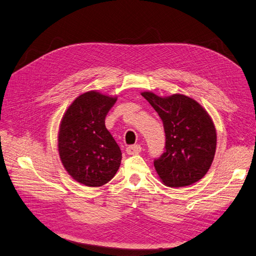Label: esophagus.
<instances>
[{
  "label": "esophagus",
  "instance_id": "esophagus-1",
  "mask_svg": "<svg viewBox=\"0 0 256 256\" xmlns=\"http://www.w3.org/2000/svg\"><path fill=\"white\" fill-rule=\"evenodd\" d=\"M141 150H142V148H141V145H139V144L130 145V146H128L126 148V152H127L128 155H136V154H139Z\"/></svg>",
  "mask_w": 256,
  "mask_h": 256
}]
</instances>
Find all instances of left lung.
Listing matches in <instances>:
<instances>
[{"label": "left lung", "mask_w": 256, "mask_h": 256, "mask_svg": "<svg viewBox=\"0 0 256 256\" xmlns=\"http://www.w3.org/2000/svg\"><path fill=\"white\" fill-rule=\"evenodd\" d=\"M141 94L162 120L164 153L154 162L164 185L185 188L198 182L210 169L216 150V129L209 113L188 96Z\"/></svg>", "instance_id": "1"}]
</instances>
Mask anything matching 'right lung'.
Listing matches in <instances>:
<instances>
[{
	"label": "right lung",
	"instance_id": "obj_1",
	"mask_svg": "<svg viewBox=\"0 0 256 256\" xmlns=\"http://www.w3.org/2000/svg\"><path fill=\"white\" fill-rule=\"evenodd\" d=\"M116 100V96L86 92L71 103L60 122V160L75 181L88 188L108 183L120 166L122 150L104 122Z\"/></svg>",
	"mask_w": 256,
	"mask_h": 256
}]
</instances>
